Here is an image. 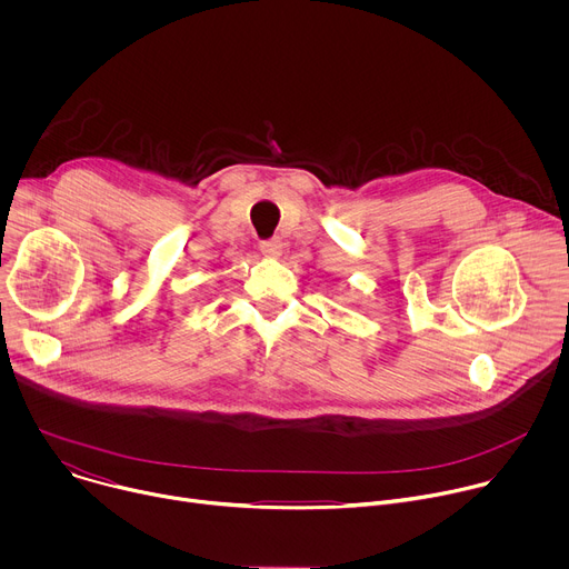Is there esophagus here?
<instances>
[{
    "label": "esophagus",
    "instance_id": "34e87169",
    "mask_svg": "<svg viewBox=\"0 0 569 569\" xmlns=\"http://www.w3.org/2000/svg\"><path fill=\"white\" fill-rule=\"evenodd\" d=\"M281 250H283V242L279 238H270V240H263L261 242V252L263 257L268 259H279L281 257Z\"/></svg>",
    "mask_w": 569,
    "mask_h": 569
}]
</instances>
